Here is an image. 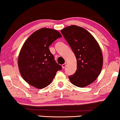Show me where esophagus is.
<instances>
[{"mask_svg": "<svg viewBox=\"0 0 120 120\" xmlns=\"http://www.w3.org/2000/svg\"><path fill=\"white\" fill-rule=\"evenodd\" d=\"M66 64L65 63V64H64L63 65H62V68H65V67H66Z\"/></svg>", "mask_w": 120, "mask_h": 120, "instance_id": "1", "label": "esophagus"}]
</instances>
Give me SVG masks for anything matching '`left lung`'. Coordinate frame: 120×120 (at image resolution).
Returning a JSON list of instances; mask_svg holds the SVG:
<instances>
[{
    "instance_id": "obj_1",
    "label": "left lung",
    "mask_w": 120,
    "mask_h": 120,
    "mask_svg": "<svg viewBox=\"0 0 120 120\" xmlns=\"http://www.w3.org/2000/svg\"><path fill=\"white\" fill-rule=\"evenodd\" d=\"M75 55L77 69L69 76L71 82L83 88L95 81L103 66V55L99 44L91 33L81 27L71 25L61 30Z\"/></svg>"
}]
</instances>
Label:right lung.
<instances>
[{
    "instance_id": "add662e5",
    "label": "right lung",
    "mask_w": 120,
    "mask_h": 120,
    "mask_svg": "<svg viewBox=\"0 0 120 120\" xmlns=\"http://www.w3.org/2000/svg\"><path fill=\"white\" fill-rule=\"evenodd\" d=\"M61 37L56 30L42 28L26 39L19 52L18 65L27 83L37 89L45 88L61 69L49 50V46Z\"/></svg>"
}]
</instances>
